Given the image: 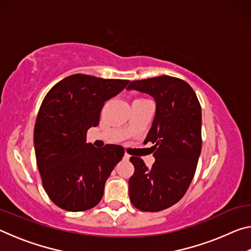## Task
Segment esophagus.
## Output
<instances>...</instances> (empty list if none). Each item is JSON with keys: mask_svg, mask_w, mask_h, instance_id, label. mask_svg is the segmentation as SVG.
<instances>
[{"mask_svg": "<svg viewBox=\"0 0 251 251\" xmlns=\"http://www.w3.org/2000/svg\"><path fill=\"white\" fill-rule=\"evenodd\" d=\"M129 157H130V156H129L128 154H126V152H125V155H124V158H125V159H129Z\"/></svg>", "mask_w": 251, "mask_h": 251, "instance_id": "1", "label": "esophagus"}]
</instances>
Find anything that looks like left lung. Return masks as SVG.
Instances as JSON below:
<instances>
[{
  "label": "left lung",
  "mask_w": 251,
  "mask_h": 251,
  "mask_svg": "<svg viewBox=\"0 0 251 251\" xmlns=\"http://www.w3.org/2000/svg\"><path fill=\"white\" fill-rule=\"evenodd\" d=\"M127 90L151 95L156 114L145 143L156 158L151 168L139 157H130L135 172L129 178V198L142 211L157 212L184 197L197 168L201 151V107L185 80L161 75L133 80Z\"/></svg>",
  "instance_id": "left-lung-1"
}]
</instances>
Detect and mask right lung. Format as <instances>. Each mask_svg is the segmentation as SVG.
Segmentation results:
<instances>
[{"instance_id": "obj_1", "label": "right lung", "mask_w": 251, "mask_h": 251, "mask_svg": "<svg viewBox=\"0 0 251 251\" xmlns=\"http://www.w3.org/2000/svg\"><path fill=\"white\" fill-rule=\"evenodd\" d=\"M128 83L74 74L55 84L42 101L34 127L36 163L46 194L62 209L88 210L103 198L124 148H96L86 143V134L99 125L105 101Z\"/></svg>"}]
</instances>
